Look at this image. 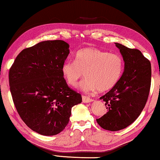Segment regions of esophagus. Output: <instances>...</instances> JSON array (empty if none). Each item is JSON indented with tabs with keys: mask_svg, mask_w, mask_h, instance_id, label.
<instances>
[{
	"mask_svg": "<svg viewBox=\"0 0 160 160\" xmlns=\"http://www.w3.org/2000/svg\"><path fill=\"white\" fill-rule=\"evenodd\" d=\"M92 100H93L90 98L87 97V96H85V95H82V101L84 102H89L92 101Z\"/></svg>",
	"mask_w": 160,
	"mask_h": 160,
	"instance_id": "34e87169",
	"label": "esophagus"
}]
</instances>
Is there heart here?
<instances>
[{"label": "heart", "mask_w": 160, "mask_h": 160, "mask_svg": "<svg viewBox=\"0 0 160 160\" xmlns=\"http://www.w3.org/2000/svg\"><path fill=\"white\" fill-rule=\"evenodd\" d=\"M123 69L121 56L93 47L78 51L75 60H67L62 66L63 76L70 86L76 87L84 76L87 77L82 84L86 92L112 89L121 78Z\"/></svg>", "instance_id": "1"}]
</instances>
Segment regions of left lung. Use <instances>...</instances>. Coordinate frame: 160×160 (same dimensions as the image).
I'll use <instances>...</instances> for the list:
<instances>
[{
  "label": "left lung",
  "instance_id": "left-lung-1",
  "mask_svg": "<svg viewBox=\"0 0 160 160\" xmlns=\"http://www.w3.org/2000/svg\"><path fill=\"white\" fill-rule=\"evenodd\" d=\"M124 61V68L117 84L100 99L108 110L98 124L106 130L118 131L130 125L139 117L147 102L151 87L150 61L136 49L115 43Z\"/></svg>",
  "mask_w": 160,
  "mask_h": 160
}]
</instances>
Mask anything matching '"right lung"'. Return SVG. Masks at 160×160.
<instances>
[{
	"instance_id": "add662e5",
	"label": "right lung",
	"mask_w": 160,
	"mask_h": 160,
	"mask_svg": "<svg viewBox=\"0 0 160 160\" xmlns=\"http://www.w3.org/2000/svg\"><path fill=\"white\" fill-rule=\"evenodd\" d=\"M69 45L45 41L19 53L9 69L10 91L19 117L28 128L43 135H54L68 124L71 108L81 103V94L70 88L62 66Z\"/></svg>"
}]
</instances>
